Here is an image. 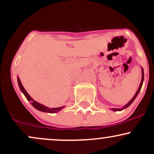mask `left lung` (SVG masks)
I'll list each match as a JSON object with an SVG mask.
<instances>
[{
  "instance_id": "obj_1",
  "label": "left lung",
  "mask_w": 154,
  "mask_h": 154,
  "mask_svg": "<svg viewBox=\"0 0 154 154\" xmlns=\"http://www.w3.org/2000/svg\"><path fill=\"white\" fill-rule=\"evenodd\" d=\"M141 71H142V79H141V82H140V86L138 88V89H137V92H136V93L135 94V95L133 96V98H132L131 100H130V101L128 102V103L126 104L125 106H124L122 108H121V109H116V108H114V109H111V111H122L124 110L125 109H126V108H128V106H130V105H131V103H132V102L134 101V100L135 99L136 97H137V95H138L139 92L141 90V88H142V85H143V80H144V71H143V69L141 68Z\"/></svg>"
}]
</instances>
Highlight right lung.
Returning a JSON list of instances; mask_svg holds the SVG:
<instances>
[{
	"mask_svg": "<svg viewBox=\"0 0 154 154\" xmlns=\"http://www.w3.org/2000/svg\"><path fill=\"white\" fill-rule=\"evenodd\" d=\"M17 81H18V84L21 91L24 93V96L26 97V98L27 99V100H29V101L31 102V104L32 105V106L35 107L37 110L43 111V112H46V113H56V112H59V111H60L61 109H63V108L65 107V106H61L59 108H49L43 105V104L38 103V102L35 101L30 95L28 94L27 92L25 91V89H24V87H23L22 82H21L20 79H19V77H17Z\"/></svg>",
	"mask_w": 154,
	"mask_h": 154,
	"instance_id": "1",
	"label": "right lung"
}]
</instances>
